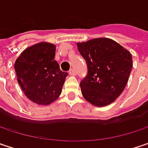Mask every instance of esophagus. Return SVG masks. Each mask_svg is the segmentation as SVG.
I'll list each match as a JSON object with an SVG mask.
<instances>
[{"instance_id":"esophagus-1","label":"esophagus","mask_w":148,"mask_h":148,"mask_svg":"<svg viewBox=\"0 0 148 148\" xmlns=\"http://www.w3.org/2000/svg\"><path fill=\"white\" fill-rule=\"evenodd\" d=\"M69 74H70L71 76H74V75H76V71H75V69H71L69 70Z\"/></svg>"}]
</instances>
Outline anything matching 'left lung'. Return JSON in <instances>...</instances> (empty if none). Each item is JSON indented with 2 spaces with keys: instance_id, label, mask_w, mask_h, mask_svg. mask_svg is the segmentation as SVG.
Returning a JSON list of instances; mask_svg holds the SVG:
<instances>
[{
  "instance_id": "left-lung-1",
  "label": "left lung",
  "mask_w": 148,
  "mask_h": 148,
  "mask_svg": "<svg viewBox=\"0 0 148 148\" xmlns=\"http://www.w3.org/2000/svg\"><path fill=\"white\" fill-rule=\"evenodd\" d=\"M87 64L86 77L81 80L84 98L96 107H104L120 96L133 67L130 52L108 38H97L77 43Z\"/></svg>"
}]
</instances>
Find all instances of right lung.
Wrapping results in <instances>:
<instances>
[{
	"label": "right lung",
	"instance_id": "obj_1",
	"mask_svg": "<svg viewBox=\"0 0 148 148\" xmlns=\"http://www.w3.org/2000/svg\"><path fill=\"white\" fill-rule=\"evenodd\" d=\"M55 52V45L40 42L26 48L14 63L21 90L38 105L47 106L56 101L68 76L54 59Z\"/></svg>",
	"mask_w": 148,
	"mask_h": 148
}]
</instances>
